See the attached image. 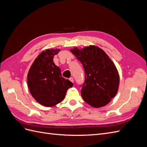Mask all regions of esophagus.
<instances>
[{
	"instance_id": "obj_1",
	"label": "esophagus",
	"mask_w": 147,
	"mask_h": 147,
	"mask_svg": "<svg viewBox=\"0 0 147 147\" xmlns=\"http://www.w3.org/2000/svg\"><path fill=\"white\" fill-rule=\"evenodd\" d=\"M69 80H70L71 82L74 83V78H73L72 77H70V78H69Z\"/></svg>"
}]
</instances>
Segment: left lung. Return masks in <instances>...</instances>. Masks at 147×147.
Returning <instances> with one entry per match:
<instances>
[{
  "instance_id": "1",
  "label": "left lung",
  "mask_w": 147,
  "mask_h": 147,
  "mask_svg": "<svg viewBox=\"0 0 147 147\" xmlns=\"http://www.w3.org/2000/svg\"><path fill=\"white\" fill-rule=\"evenodd\" d=\"M70 51L83 64L85 81L81 90L83 100L93 107L108 104L117 94L119 76L113 62L104 50L94 45Z\"/></svg>"
}]
</instances>
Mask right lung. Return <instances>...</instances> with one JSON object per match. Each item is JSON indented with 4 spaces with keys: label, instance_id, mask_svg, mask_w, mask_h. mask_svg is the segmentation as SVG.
I'll use <instances>...</instances> for the list:
<instances>
[{
    "label": "right lung",
    "instance_id": "obj_1",
    "mask_svg": "<svg viewBox=\"0 0 147 147\" xmlns=\"http://www.w3.org/2000/svg\"><path fill=\"white\" fill-rule=\"evenodd\" d=\"M60 49H47L35 59L28 74V86L31 95L40 104L53 107L63 100L73 83L62 77L61 69L53 62Z\"/></svg>",
    "mask_w": 147,
    "mask_h": 147
}]
</instances>
